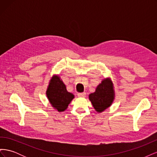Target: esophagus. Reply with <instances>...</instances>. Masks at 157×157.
Listing matches in <instances>:
<instances>
[{"label": "esophagus", "instance_id": "esophagus-1", "mask_svg": "<svg viewBox=\"0 0 157 157\" xmlns=\"http://www.w3.org/2000/svg\"><path fill=\"white\" fill-rule=\"evenodd\" d=\"M77 96H78V97H79V98H84L85 96H86V93H85V92L78 93V94H77Z\"/></svg>", "mask_w": 157, "mask_h": 157}]
</instances>
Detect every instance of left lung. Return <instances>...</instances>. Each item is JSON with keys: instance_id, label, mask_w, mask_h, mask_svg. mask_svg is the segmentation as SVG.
<instances>
[{"instance_id": "1", "label": "left lung", "mask_w": 157, "mask_h": 157, "mask_svg": "<svg viewBox=\"0 0 157 157\" xmlns=\"http://www.w3.org/2000/svg\"><path fill=\"white\" fill-rule=\"evenodd\" d=\"M115 99V91L112 80L107 78L97 86L96 91L89 95V99L95 110L101 113L111 105Z\"/></svg>"}]
</instances>
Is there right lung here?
<instances>
[{
    "label": "right lung",
    "instance_id": "1",
    "mask_svg": "<svg viewBox=\"0 0 157 157\" xmlns=\"http://www.w3.org/2000/svg\"><path fill=\"white\" fill-rule=\"evenodd\" d=\"M46 96L52 106L59 112L67 109L69 104L74 98V95L67 92L65 85L57 75L52 77L47 88Z\"/></svg>",
    "mask_w": 157,
    "mask_h": 157
}]
</instances>
